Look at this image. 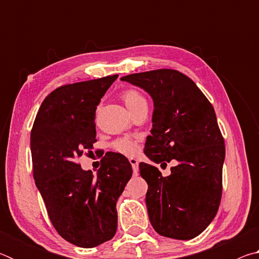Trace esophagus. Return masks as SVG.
<instances>
[{
  "label": "esophagus",
  "instance_id": "34e87169",
  "mask_svg": "<svg viewBox=\"0 0 259 259\" xmlns=\"http://www.w3.org/2000/svg\"><path fill=\"white\" fill-rule=\"evenodd\" d=\"M129 161H130V164L133 165V171H134V175H136V176H137L138 172H139L138 160H137V159H135V157H130Z\"/></svg>",
  "mask_w": 259,
  "mask_h": 259
}]
</instances>
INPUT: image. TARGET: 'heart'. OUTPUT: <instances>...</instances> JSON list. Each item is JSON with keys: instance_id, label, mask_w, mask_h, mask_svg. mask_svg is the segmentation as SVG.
<instances>
[{"instance_id": "obj_1", "label": "heart", "mask_w": 259, "mask_h": 259, "mask_svg": "<svg viewBox=\"0 0 259 259\" xmlns=\"http://www.w3.org/2000/svg\"><path fill=\"white\" fill-rule=\"evenodd\" d=\"M122 98H123L128 109L135 107L136 105H138L140 103L146 102L145 98L136 90L124 91V93L122 94ZM114 148L124 155H134L136 154V152L138 151L137 144L130 138H121L119 140H116V142L114 143Z\"/></svg>"}]
</instances>
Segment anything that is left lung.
<instances>
[{
    "label": "left lung",
    "mask_w": 259,
    "mask_h": 259,
    "mask_svg": "<svg viewBox=\"0 0 259 259\" xmlns=\"http://www.w3.org/2000/svg\"><path fill=\"white\" fill-rule=\"evenodd\" d=\"M153 100L151 136L144 153L155 163L171 160V175L140 162L148 190L151 224L166 238L191 240L207 229L222 198L224 139L212 105L194 82L175 69H156L122 76Z\"/></svg>",
    "instance_id": "obj_1"
}]
</instances>
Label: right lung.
Listing matches in <instances>:
<instances>
[{
  "label": "right lung",
  "instance_id": "1",
  "mask_svg": "<svg viewBox=\"0 0 259 259\" xmlns=\"http://www.w3.org/2000/svg\"><path fill=\"white\" fill-rule=\"evenodd\" d=\"M116 75L73 83L43 100L30 133L33 172L52 225L77 247L94 248L117 229L116 202L133 176L119 153L105 155L96 175L77 159L94 148L95 115Z\"/></svg>",
  "mask_w": 259,
  "mask_h": 259
}]
</instances>
